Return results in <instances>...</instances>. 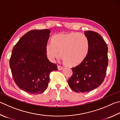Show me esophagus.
I'll return each instance as SVG.
<instances>
[{
  "instance_id": "obj_1",
  "label": "esophagus",
  "mask_w": 120,
  "mask_h": 120,
  "mask_svg": "<svg viewBox=\"0 0 120 120\" xmlns=\"http://www.w3.org/2000/svg\"><path fill=\"white\" fill-rule=\"evenodd\" d=\"M58 70H61L64 69V68H63L62 67H61L60 66H58Z\"/></svg>"
}]
</instances>
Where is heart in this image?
<instances>
[{
  "mask_svg": "<svg viewBox=\"0 0 120 120\" xmlns=\"http://www.w3.org/2000/svg\"><path fill=\"white\" fill-rule=\"evenodd\" d=\"M90 49L88 38L84 34L77 32L57 34L51 39V43L45 47L49 59L53 61L59 56L64 64L75 67L82 64L86 59Z\"/></svg>",
  "mask_w": 120,
  "mask_h": 120,
  "instance_id": "b5f03b06",
  "label": "heart"
}]
</instances>
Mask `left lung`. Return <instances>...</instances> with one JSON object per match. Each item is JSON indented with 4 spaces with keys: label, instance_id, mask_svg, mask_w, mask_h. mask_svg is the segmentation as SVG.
<instances>
[{
    "label": "left lung",
    "instance_id": "8db88e82",
    "mask_svg": "<svg viewBox=\"0 0 120 120\" xmlns=\"http://www.w3.org/2000/svg\"><path fill=\"white\" fill-rule=\"evenodd\" d=\"M90 49L84 62L72 68L73 74L68 82L76 92H87L98 88L103 82L108 65V46L98 32L86 31Z\"/></svg>",
    "mask_w": 120,
    "mask_h": 120
}]
</instances>
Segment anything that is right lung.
<instances>
[{
  "label": "right lung",
  "mask_w": 120,
  "mask_h": 120,
  "mask_svg": "<svg viewBox=\"0 0 120 120\" xmlns=\"http://www.w3.org/2000/svg\"><path fill=\"white\" fill-rule=\"evenodd\" d=\"M50 33L49 29L30 30L13 48L9 60L13 79L19 88L30 94L44 92L50 73L58 70L45 51Z\"/></svg>",
  "instance_id": "obj_1"
}]
</instances>
